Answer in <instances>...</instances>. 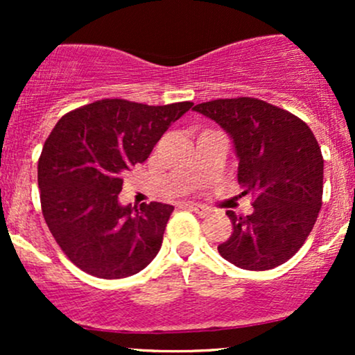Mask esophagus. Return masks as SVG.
<instances>
[{
	"label": "esophagus",
	"mask_w": 355,
	"mask_h": 355,
	"mask_svg": "<svg viewBox=\"0 0 355 355\" xmlns=\"http://www.w3.org/2000/svg\"><path fill=\"white\" fill-rule=\"evenodd\" d=\"M183 207H187V209L197 211V214L200 215V217H207V215L210 214V209H207V207H203V205H198V203L185 202V203H183Z\"/></svg>",
	"instance_id": "esophagus-1"
}]
</instances>
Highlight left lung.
<instances>
[{"instance_id": "obj_1", "label": "left lung", "mask_w": 355, "mask_h": 355, "mask_svg": "<svg viewBox=\"0 0 355 355\" xmlns=\"http://www.w3.org/2000/svg\"><path fill=\"white\" fill-rule=\"evenodd\" d=\"M195 112L234 140L237 178L254 211L229 210L234 232L218 254L245 270H270L297 254L322 207L324 158L312 130L287 110L250 96L198 103Z\"/></svg>"}]
</instances>
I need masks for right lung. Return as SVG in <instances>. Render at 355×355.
Instances as JSON below:
<instances>
[{"label":"right lung","mask_w":355,"mask_h":355,"mask_svg":"<svg viewBox=\"0 0 355 355\" xmlns=\"http://www.w3.org/2000/svg\"><path fill=\"white\" fill-rule=\"evenodd\" d=\"M191 101L150 107L105 98L56 123L38 160L44 222L63 254L87 274L123 279L157 257L173 207L120 205L123 175L144 164Z\"/></svg>","instance_id":"add662e5"}]
</instances>
